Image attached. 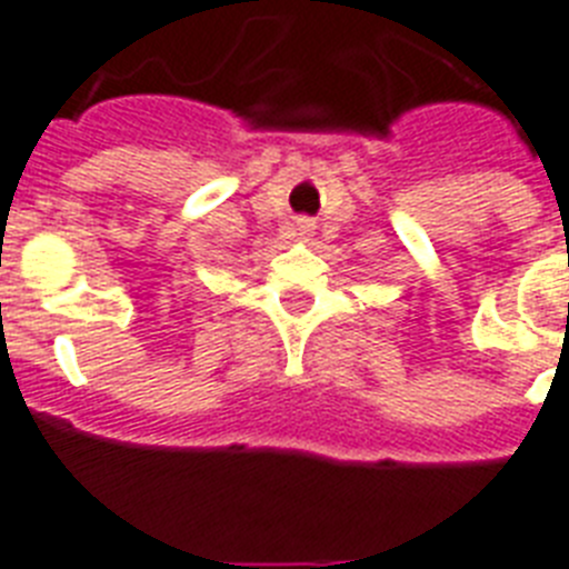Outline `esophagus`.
Returning a JSON list of instances; mask_svg holds the SVG:
<instances>
[{
    "instance_id": "1",
    "label": "esophagus",
    "mask_w": 569,
    "mask_h": 569,
    "mask_svg": "<svg viewBox=\"0 0 569 569\" xmlns=\"http://www.w3.org/2000/svg\"><path fill=\"white\" fill-rule=\"evenodd\" d=\"M298 230H300V237H309V233L316 230V221H312V219H298Z\"/></svg>"
}]
</instances>
